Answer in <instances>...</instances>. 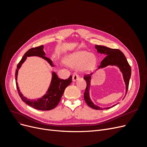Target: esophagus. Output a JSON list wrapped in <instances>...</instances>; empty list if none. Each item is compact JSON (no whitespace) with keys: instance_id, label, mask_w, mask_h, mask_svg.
Segmentation results:
<instances>
[{"instance_id":"1","label":"esophagus","mask_w":147,"mask_h":147,"mask_svg":"<svg viewBox=\"0 0 147 147\" xmlns=\"http://www.w3.org/2000/svg\"><path fill=\"white\" fill-rule=\"evenodd\" d=\"M79 78V76L77 74H74L73 75V77H72V80L74 82H75L76 80H77Z\"/></svg>"}]
</instances>
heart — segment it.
Masks as SVG:
<instances>
[{
  "mask_svg": "<svg viewBox=\"0 0 147 147\" xmlns=\"http://www.w3.org/2000/svg\"><path fill=\"white\" fill-rule=\"evenodd\" d=\"M66 62L70 66L79 67L80 72L86 73L94 69L96 57L94 55L86 51H79L69 57Z\"/></svg>",
  "mask_w": 147,
  "mask_h": 147,
  "instance_id": "heart-1",
  "label": "heart"
}]
</instances>
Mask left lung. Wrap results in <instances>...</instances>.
<instances>
[{
	"mask_svg": "<svg viewBox=\"0 0 147 147\" xmlns=\"http://www.w3.org/2000/svg\"><path fill=\"white\" fill-rule=\"evenodd\" d=\"M96 48L97 49V51L102 54H104L106 56L105 58L101 61L100 65L98 67L103 68L107 65H116L119 68L120 70L121 71L124 82L126 84V94L127 92L129 83V80L131 75V66L129 64L125 56L124 55L123 53L118 49H113L107 47L101 46V45H96ZM92 74H87L84 76V79L85 80L86 82V87L85 91L84 93V99L88 105L90 107L96 109V110H105L109 109L113 107L106 108H100L99 106L96 105L90 98V82H91V76Z\"/></svg>",
	"mask_w": 147,
	"mask_h": 147,
	"instance_id": "1",
	"label": "left lung"
}]
</instances>
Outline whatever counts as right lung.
<instances>
[{
    "instance_id": "1",
    "label": "right lung",
    "mask_w": 147,
    "mask_h": 147,
    "mask_svg": "<svg viewBox=\"0 0 147 147\" xmlns=\"http://www.w3.org/2000/svg\"><path fill=\"white\" fill-rule=\"evenodd\" d=\"M45 55V53L43 51V45L30 48V50H29L25 53L24 55L22 57V59L17 65V69L15 72L16 88L21 99L28 105L39 110H50L55 108L57 104H59V102L61 99V97L64 94L65 88L71 83L72 79V77L71 75L68 79H61L57 77L56 73L53 72V77L51 84L48 91L47 92V94L44 95L42 98H40L37 100H30L24 97L20 92L18 84L16 81L18 69L20 68L22 64L24 63L26 58H27V57L32 56H37L41 57L44 59L47 60L51 66H54L52 63V61Z\"/></svg>"
}]
</instances>
